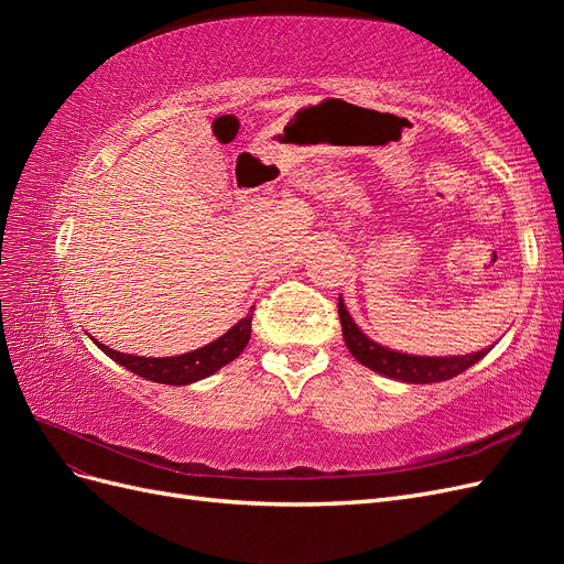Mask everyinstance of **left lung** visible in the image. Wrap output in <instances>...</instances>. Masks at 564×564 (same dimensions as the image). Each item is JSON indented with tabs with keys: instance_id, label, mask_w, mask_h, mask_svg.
<instances>
[{
	"instance_id": "left-lung-1",
	"label": "left lung",
	"mask_w": 564,
	"mask_h": 564,
	"mask_svg": "<svg viewBox=\"0 0 564 564\" xmlns=\"http://www.w3.org/2000/svg\"><path fill=\"white\" fill-rule=\"evenodd\" d=\"M338 317L340 327H344V340L352 357L360 365L383 373L388 379L404 381V383H437L458 377L475 362H480L489 350H477L470 355H449V357H421V355H406L379 346L377 340L362 334V329L352 322L350 313L346 311L344 299L338 296Z\"/></svg>"
}]
</instances>
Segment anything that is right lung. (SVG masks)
Segmentation results:
<instances>
[{
	"mask_svg": "<svg viewBox=\"0 0 564 564\" xmlns=\"http://www.w3.org/2000/svg\"><path fill=\"white\" fill-rule=\"evenodd\" d=\"M253 311V305H251ZM251 311L247 313V317H242L240 322L230 327L224 336L212 340L199 350L185 352V355H176V357H141V355H127V352H117L112 348H108L106 344L94 338V344L104 350L108 357L117 365L127 367L129 371H133L135 377L155 381V383H166V386H187L212 377L214 371H218L220 367H226L228 362H232L237 355H240L249 338H251Z\"/></svg>",
	"mask_w": 564,
	"mask_h": 564,
	"instance_id": "1",
	"label": "right lung"
}]
</instances>
